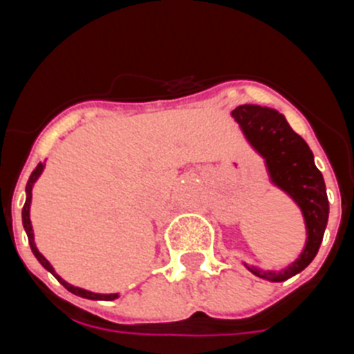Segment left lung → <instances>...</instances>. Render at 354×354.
Returning <instances> with one entry per match:
<instances>
[{
	"label": "left lung",
	"mask_w": 354,
	"mask_h": 354,
	"mask_svg": "<svg viewBox=\"0 0 354 354\" xmlns=\"http://www.w3.org/2000/svg\"><path fill=\"white\" fill-rule=\"evenodd\" d=\"M232 115L243 127L250 143L266 159L273 183L298 202L305 216L308 237L298 261L278 274L259 273L248 266V270L257 277L282 282L305 270L317 255L330 212L326 186L323 175L315 167L312 150L298 133L290 129L283 115L255 104L237 106Z\"/></svg>",
	"instance_id": "8db88e82"
}]
</instances>
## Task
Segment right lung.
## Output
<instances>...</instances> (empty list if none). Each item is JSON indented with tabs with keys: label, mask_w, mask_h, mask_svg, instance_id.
Segmentation results:
<instances>
[{
	"label": "right lung",
	"mask_w": 354,
	"mask_h": 354,
	"mask_svg": "<svg viewBox=\"0 0 354 354\" xmlns=\"http://www.w3.org/2000/svg\"><path fill=\"white\" fill-rule=\"evenodd\" d=\"M42 168H44V165H42V162H39L35 170L31 171L30 179H28V184H26V202H24V207H23V225H24V230H26V234H28V241H30L31 252H33V255H35V257L39 259L40 264H42L44 268H46V270H48V271H51V273L55 274L56 278H58V282H60L62 286L65 287V289L71 290L72 294H76V296H81V298H86V299H106V301H109V299H115V298H117V294H95V292H88V290L80 289V287H74V286H71V283L65 282V280H62V278L55 273V270H53V266L49 264V262L46 261V257H44V255H42V253H40L39 250H37L35 241H33V230H31V223H30V202H31V187H33V183H35V180L39 179V175L42 174Z\"/></svg>",
	"instance_id": "add662e5"
}]
</instances>
